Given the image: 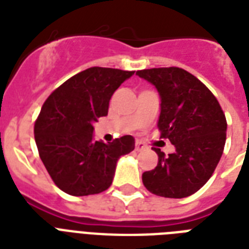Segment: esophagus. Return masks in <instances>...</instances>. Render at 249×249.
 <instances>
[{"instance_id":"esophagus-1","label":"esophagus","mask_w":249,"mask_h":249,"mask_svg":"<svg viewBox=\"0 0 249 249\" xmlns=\"http://www.w3.org/2000/svg\"><path fill=\"white\" fill-rule=\"evenodd\" d=\"M146 148V144L143 143V142H141V141H137L136 142V150L137 151H142V150H144Z\"/></svg>"}]
</instances>
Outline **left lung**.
Masks as SVG:
<instances>
[{
    "label": "left lung",
    "instance_id": "8db88e82",
    "mask_svg": "<svg viewBox=\"0 0 249 249\" xmlns=\"http://www.w3.org/2000/svg\"><path fill=\"white\" fill-rule=\"evenodd\" d=\"M160 95L158 120L161 137L176 151L142 174L144 187L158 196L181 199L207 183L216 169L226 142V117L211 90L190 72L178 67L137 71Z\"/></svg>",
    "mask_w": 249,
    "mask_h": 249
}]
</instances>
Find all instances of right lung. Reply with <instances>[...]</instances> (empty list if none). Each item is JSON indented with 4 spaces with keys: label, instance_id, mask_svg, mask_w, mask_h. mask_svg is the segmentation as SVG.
Wrapping results in <instances>:
<instances>
[{
    "label": "right lung",
    "instance_id": "add662e5",
    "mask_svg": "<svg viewBox=\"0 0 249 249\" xmlns=\"http://www.w3.org/2000/svg\"><path fill=\"white\" fill-rule=\"evenodd\" d=\"M134 71L91 67L72 76L45 101L35 124L38 154L58 187L86 196L111 186L117 160L134 150V138L94 141V123L107 116L109 99Z\"/></svg>",
    "mask_w": 249,
    "mask_h": 249
}]
</instances>
